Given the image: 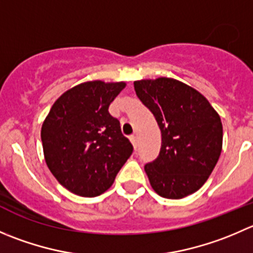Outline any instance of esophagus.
I'll return each instance as SVG.
<instances>
[{"label": "esophagus", "instance_id": "34e87169", "mask_svg": "<svg viewBox=\"0 0 253 253\" xmlns=\"http://www.w3.org/2000/svg\"><path fill=\"white\" fill-rule=\"evenodd\" d=\"M129 141H131V143L133 144L134 149H137V144H138V141H137V137L134 136V134H132V136H129Z\"/></svg>", "mask_w": 253, "mask_h": 253}]
</instances>
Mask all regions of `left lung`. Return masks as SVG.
I'll return each mask as SVG.
<instances>
[{
    "instance_id": "8db88e82",
    "label": "left lung",
    "mask_w": 253,
    "mask_h": 253,
    "mask_svg": "<svg viewBox=\"0 0 253 253\" xmlns=\"http://www.w3.org/2000/svg\"><path fill=\"white\" fill-rule=\"evenodd\" d=\"M134 91L161 128L158 157L144 166L154 192L181 199L199 190L222 149V125L210 102L192 86L170 78L134 82Z\"/></svg>"
}]
</instances>
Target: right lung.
<instances>
[{
  "label": "right lung",
  "mask_w": 253,
  "mask_h": 253,
  "mask_svg": "<svg viewBox=\"0 0 253 253\" xmlns=\"http://www.w3.org/2000/svg\"><path fill=\"white\" fill-rule=\"evenodd\" d=\"M125 83H83L61 95L42 126L45 163L74 194L97 197L112 185L133 152L109 106Z\"/></svg>",
  "instance_id": "add662e5"
}]
</instances>
